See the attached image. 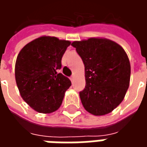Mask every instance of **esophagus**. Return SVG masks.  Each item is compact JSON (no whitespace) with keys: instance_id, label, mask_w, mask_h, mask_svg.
I'll list each match as a JSON object with an SVG mask.
<instances>
[{"instance_id":"esophagus-1","label":"esophagus","mask_w":147,"mask_h":147,"mask_svg":"<svg viewBox=\"0 0 147 147\" xmlns=\"http://www.w3.org/2000/svg\"><path fill=\"white\" fill-rule=\"evenodd\" d=\"M74 79H75V76H71L70 77V80H71V81H73Z\"/></svg>"}]
</instances>
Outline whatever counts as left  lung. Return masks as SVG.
I'll list each match as a JSON object with an SVG mask.
<instances>
[{"mask_svg": "<svg viewBox=\"0 0 147 147\" xmlns=\"http://www.w3.org/2000/svg\"><path fill=\"white\" fill-rule=\"evenodd\" d=\"M83 60L86 86L80 92L83 107L94 116L109 113L122 102L130 83L131 64L121 46L104 38L75 41Z\"/></svg>", "mask_w": 147, "mask_h": 147, "instance_id": "obj_1", "label": "left lung"}]
</instances>
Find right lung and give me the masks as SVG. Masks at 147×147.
<instances>
[{
    "instance_id": "obj_1",
    "label": "right lung",
    "mask_w": 147,
    "mask_h": 147,
    "mask_svg": "<svg viewBox=\"0 0 147 147\" xmlns=\"http://www.w3.org/2000/svg\"><path fill=\"white\" fill-rule=\"evenodd\" d=\"M70 41L42 36L22 49L15 66L16 82L21 97L40 113H51L62 104L70 80L57 71Z\"/></svg>"
}]
</instances>
